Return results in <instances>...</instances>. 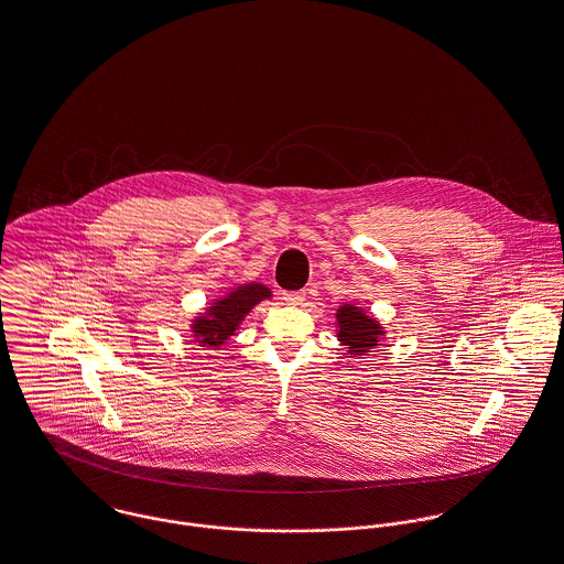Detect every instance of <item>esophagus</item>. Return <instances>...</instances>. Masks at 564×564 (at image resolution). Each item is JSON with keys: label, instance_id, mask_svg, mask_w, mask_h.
Returning a JSON list of instances; mask_svg holds the SVG:
<instances>
[{"label": "esophagus", "instance_id": "1", "mask_svg": "<svg viewBox=\"0 0 564 564\" xmlns=\"http://www.w3.org/2000/svg\"><path fill=\"white\" fill-rule=\"evenodd\" d=\"M306 299V294L304 292H285L283 294V300L288 302V304H292V306H299Z\"/></svg>", "mask_w": 564, "mask_h": 564}]
</instances>
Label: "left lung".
<instances>
[{"label": "left lung", "mask_w": 564, "mask_h": 564, "mask_svg": "<svg viewBox=\"0 0 564 564\" xmlns=\"http://www.w3.org/2000/svg\"><path fill=\"white\" fill-rule=\"evenodd\" d=\"M334 317H336V338L351 358L368 356L372 349H377L383 343L388 334L377 317H372L370 313H366V308L354 302H343L336 308Z\"/></svg>", "instance_id": "8db88e82"}]
</instances>
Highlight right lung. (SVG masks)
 Returning a JSON list of instances; mask_svg holds the SVG:
<instances>
[{"instance_id":"obj_1","label":"right lung","mask_w":564,"mask_h":564,"mask_svg":"<svg viewBox=\"0 0 564 564\" xmlns=\"http://www.w3.org/2000/svg\"><path fill=\"white\" fill-rule=\"evenodd\" d=\"M272 299L270 288L258 281L238 283L219 299H213L199 313L194 315L189 332L194 343L206 349L219 351L230 336L236 334L238 326L251 313L253 306Z\"/></svg>"}]
</instances>
